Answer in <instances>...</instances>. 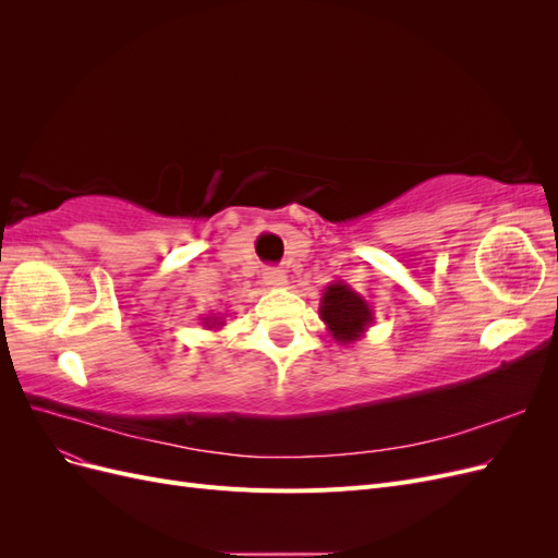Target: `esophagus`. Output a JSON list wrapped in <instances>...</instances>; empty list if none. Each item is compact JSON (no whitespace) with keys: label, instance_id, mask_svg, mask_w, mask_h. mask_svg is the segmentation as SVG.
Returning a JSON list of instances; mask_svg holds the SVG:
<instances>
[{"label":"esophagus","instance_id":"esophagus-1","mask_svg":"<svg viewBox=\"0 0 558 558\" xmlns=\"http://www.w3.org/2000/svg\"><path fill=\"white\" fill-rule=\"evenodd\" d=\"M263 279H265L267 286H275V289H281V286H286V272L281 267H265Z\"/></svg>","mask_w":558,"mask_h":558}]
</instances>
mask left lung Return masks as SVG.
<instances>
[{
    "label": "left lung",
    "instance_id": "1",
    "mask_svg": "<svg viewBox=\"0 0 558 558\" xmlns=\"http://www.w3.org/2000/svg\"><path fill=\"white\" fill-rule=\"evenodd\" d=\"M320 320L328 326L335 342L351 344L373 324V310L367 302L344 281L330 283L318 307Z\"/></svg>",
    "mask_w": 558,
    "mask_h": 558
}]
</instances>
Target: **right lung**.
<instances>
[{"label": "right lung", "instance_id": "1", "mask_svg": "<svg viewBox=\"0 0 558 558\" xmlns=\"http://www.w3.org/2000/svg\"><path fill=\"white\" fill-rule=\"evenodd\" d=\"M221 324H223V320H218V316H209V318H205V326H207V328H218Z\"/></svg>", "mask_w": 558, "mask_h": 558}]
</instances>
